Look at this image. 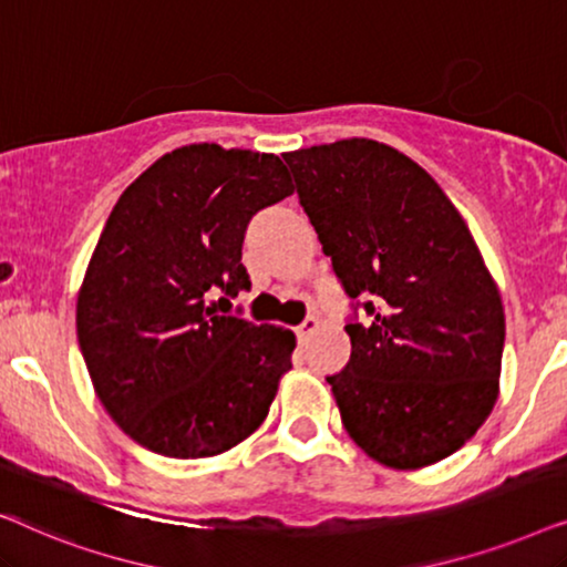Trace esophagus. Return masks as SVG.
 <instances>
[{
    "instance_id": "obj_1",
    "label": "esophagus",
    "mask_w": 567,
    "mask_h": 567,
    "mask_svg": "<svg viewBox=\"0 0 567 567\" xmlns=\"http://www.w3.org/2000/svg\"><path fill=\"white\" fill-rule=\"evenodd\" d=\"M317 330H320V320H317V317H307V320L297 328V336L299 340H307L309 336H315Z\"/></svg>"
}]
</instances>
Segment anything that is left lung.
<instances>
[{
  "label": "left lung",
  "mask_w": 567,
  "mask_h": 567,
  "mask_svg": "<svg viewBox=\"0 0 567 567\" xmlns=\"http://www.w3.org/2000/svg\"><path fill=\"white\" fill-rule=\"evenodd\" d=\"M340 286L351 361L328 377L348 436L392 470L446 460L498 400L506 315L470 227L425 169L374 138L284 154Z\"/></svg>",
  "instance_id": "left-lung-1"
}]
</instances>
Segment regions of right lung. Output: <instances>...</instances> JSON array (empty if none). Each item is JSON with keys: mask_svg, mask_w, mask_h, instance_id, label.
<instances>
[{"mask_svg": "<svg viewBox=\"0 0 567 567\" xmlns=\"http://www.w3.org/2000/svg\"><path fill=\"white\" fill-rule=\"evenodd\" d=\"M291 193L276 154L188 144L144 169L107 216L76 338L107 415L150 452L216 456L266 421L297 338L216 315L208 297L229 305L250 289L247 224Z\"/></svg>", "mask_w": 567, "mask_h": 567, "instance_id": "right-lung-1", "label": "right lung"}]
</instances>
